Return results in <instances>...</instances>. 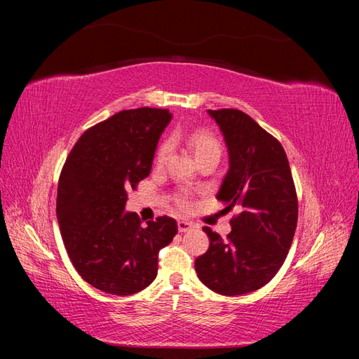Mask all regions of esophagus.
Wrapping results in <instances>:
<instances>
[{"instance_id": "34e87169", "label": "esophagus", "mask_w": 359, "mask_h": 359, "mask_svg": "<svg viewBox=\"0 0 359 359\" xmlns=\"http://www.w3.org/2000/svg\"><path fill=\"white\" fill-rule=\"evenodd\" d=\"M193 227H194V223H191V222H187V220H180V222H178V231H180L181 233L193 229Z\"/></svg>"}]
</instances>
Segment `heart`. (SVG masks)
Returning a JSON list of instances; mask_svg holds the SVG:
<instances>
[{"instance_id": "b5f03b06", "label": "heart", "mask_w": 359, "mask_h": 359, "mask_svg": "<svg viewBox=\"0 0 359 359\" xmlns=\"http://www.w3.org/2000/svg\"><path fill=\"white\" fill-rule=\"evenodd\" d=\"M182 137H186L187 144L193 148L194 151V156H196L198 161L202 163L205 160H210V158H219L222 157L223 153V148H222V142L217 136H214L208 130H203V128H196V130H191V132L184 136L182 132L177 130V132H173L170 139H165L163 142L157 147L156 151V156H154V165L157 168H163L168 163L170 154H172V149H173V142L175 140H180ZM173 201L178 205L180 210H189L191 206V193L189 189H181L178 190L175 194H173Z\"/></svg>"}]
</instances>
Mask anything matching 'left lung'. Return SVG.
<instances>
[{"instance_id": "8db88e82", "label": "left lung", "mask_w": 359, "mask_h": 359, "mask_svg": "<svg viewBox=\"0 0 359 359\" xmlns=\"http://www.w3.org/2000/svg\"><path fill=\"white\" fill-rule=\"evenodd\" d=\"M220 126L229 170L217 193L226 210L240 205L226 238L203 227L210 238L194 268L202 283L220 295L257 290L278 273L298 222V198L287 156L278 140L240 109L208 111Z\"/></svg>"}]
</instances>
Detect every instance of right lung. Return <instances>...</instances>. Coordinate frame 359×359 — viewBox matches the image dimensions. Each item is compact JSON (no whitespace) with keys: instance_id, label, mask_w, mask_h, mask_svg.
Segmentation results:
<instances>
[{"instance_id":"add662e5","label":"right lung","mask_w":359,"mask_h":359,"mask_svg":"<svg viewBox=\"0 0 359 359\" xmlns=\"http://www.w3.org/2000/svg\"><path fill=\"white\" fill-rule=\"evenodd\" d=\"M168 109L139 107L90 127L64 163L57 215L67 255L79 276L112 295H132L153 283L158 252L178 232L172 217L142 224L126 212L127 190L147 178Z\"/></svg>"}]
</instances>
